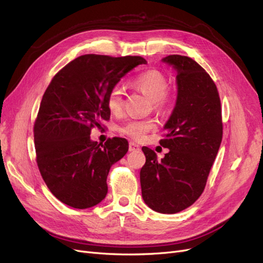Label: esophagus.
<instances>
[{
	"label": "esophagus",
	"mask_w": 263,
	"mask_h": 263,
	"mask_svg": "<svg viewBox=\"0 0 263 263\" xmlns=\"http://www.w3.org/2000/svg\"><path fill=\"white\" fill-rule=\"evenodd\" d=\"M139 150H140L139 145L135 144V142H133V141L129 142V151H139Z\"/></svg>",
	"instance_id": "esophagus-1"
}]
</instances>
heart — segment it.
<instances>
[{
  "label": "heart",
  "instance_id": "heart-1",
  "mask_svg": "<svg viewBox=\"0 0 263 263\" xmlns=\"http://www.w3.org/2000/svg\"><path fill=\"white\" fill-rule=\"evenodd\" d=\"M134 84L142 92H145L148 97L153 100L156 107H163L170 101L169 94L166 93L168 80L163 73L158 70H148L138 74L134 79ZM107 107L113 114H118L123 109V91L119 86H114L110 89L107 95ZM156 127L154 119L145 118L130 119L123 126H121L119 132L127 136L135 139L141 140L146 136V134L153 130Z\"/></svg>",
  "mask_w": 263,
  "mask_h": 263
}]
</instances>
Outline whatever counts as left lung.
<instances>
[{"instance_id":"left-lung-1","label":"left lung","mask_w":263,"mask_h":263,"mask_svg":"<svg viewBox=\"0 0 263 263\" xmlns=\"http://www.w3.org/2000/svg\"><path fill=\"white\" fill-rule=\"evenodd\" d=\"M173 68L177 101L164 124L168 148L161 160L142 147L146 163L140 170L141 194L151 210L176 214L187 209L203 193L222 138L220 100L209 73L190 57L171 54L161 59Z\"/></svg>"}]
</instances>
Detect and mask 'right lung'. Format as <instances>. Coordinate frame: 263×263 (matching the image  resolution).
Segmentation results:
<instances>
[{
    "mask_svg": "<svg viewBox=\"0 0 263 263\" xmlns=\"http://www.w3.org/2000/svg\"><path fill=\"white\" fill-rule=\"evenodd\" d=\"M142 63L138 55H80L47 87L34 126L35 149L42 177L60 202L84 210L105 198L110 166L126 155L128 141L114 137L98 144L91 129L110 116V89Z\"/></svg>",
    "mask_w": 263,
    "mask_h": 263,
    "instance_id": "1",
    "label": "right lung"
}]
</instances>
